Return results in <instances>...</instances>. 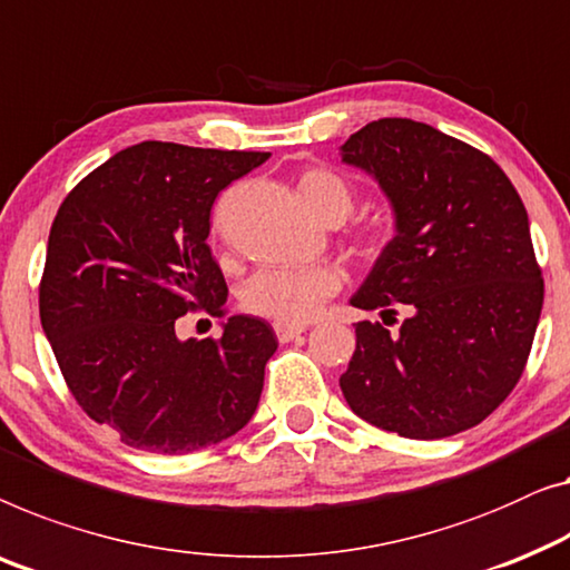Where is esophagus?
I'll return each instance as SVG.
<instances>
[{"label": "esophagus", "instance_id": "34e87169", "mask_svg": "<svg viewBox=\"0 0 570 570\" xmlns=\"http://www.w3.org/2000/svg\"><path fill=\"white\" fill-rule=\"evenodd\" d=\"M305 332L303 324H283V321H277L275 324V334L279 342H293L295 336H301Z\"/></svg>", "mask_w": 570, "mask_h": 570}]
</instances>
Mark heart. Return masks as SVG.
<instances>
[{
  "mask_svg": "<svg viewBox=\"0 0 570 570\" xmlns=\"http://www.w3.org/2000/svg\"><path fill=\"white\" fill-rule=\"evenodd\" d=\"M298 193L305 208L324 224H342L352 213V187L332 169H305L298 177ZM385 242L383 230H370L362 236V254L377 257ZM336 287L340 275L328 267H267L246 283L244 308L283 324H301Z\"/></svg>",
  "mask_w": 570,
  "mask_h": 570,
  "instance_id": "1",
  "label": "heart"
}]
</instances>
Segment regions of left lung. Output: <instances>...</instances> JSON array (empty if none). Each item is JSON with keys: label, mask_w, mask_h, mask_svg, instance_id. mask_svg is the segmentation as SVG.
Wrapping results in <instances>:
<instances>
[{"label": "left lung", "mask_w": 570, "mask_h": 570, "mask_svg": "<svg viewBox=\"0 0 570 570\" xmlns=\"http://www.w3.org/2000/svg\"><path fill=\"white\" fill-rule=\"evenodd\" d=\"M342 161L377 179L395 213L352 305L406 318L354 324L340 377L350 409L409 440H442L493 414L514 391L542 311L524 203L491 156L409 118L346 138Z\"/></svg>", "instance_id": "1"}]
</instances>
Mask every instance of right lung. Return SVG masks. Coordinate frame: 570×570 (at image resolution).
<instances>
[{
    "instance_id": "obj_1",
    "label": "right lung",
    "mask_w": 570,
    "mask_h": 570,
    "mask_svg": "<svg viewBox=\"0 0 570 570\" xmlns=\"http://www.w3.org/2000/svg\"><path fill=\"white\" fill-rule=\"evenodd\" d=\"M267 159L144 141L89 171L56 213L40 324L73 399L128 448L185 455L228 440L257 411L277 350L267 321L230 316L218 340L187 342L175 324L193 311L224 316L210 208Z\"/></svg>"
}]
</instances>
